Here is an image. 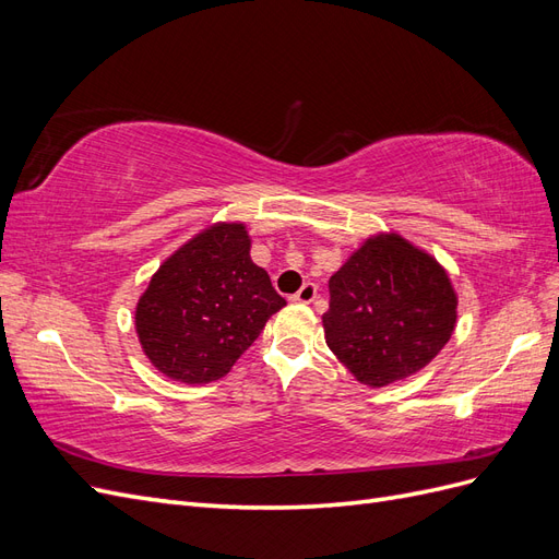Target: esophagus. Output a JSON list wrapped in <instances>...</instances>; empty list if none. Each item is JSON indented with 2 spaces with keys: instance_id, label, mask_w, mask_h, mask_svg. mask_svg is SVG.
<instances>
[{
  "instance_id": "34e87169",
  "label": "esophagus",
  "mask_w": 559,
  "mask_h": 559,
  "mask_svg": "<svg viewBox=\"0 0 559 559\" xmlns=\"http://www.w3.org/2000/svg\"><path fill=\"white\" fill-rule=\"evenodd\" d=\"M317 298V284L314 282H306L300 289L294 294L296 302H312Z\"/></svg>"
}]
</instances>
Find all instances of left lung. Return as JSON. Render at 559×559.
<instances>
[{"mask_svg":"<svg viewBox=\"0 0 559 559\" xmlns=\"http://www.w3.org/2000/svg\"><path fill=\"white\" fill-rule=\"evenodd\" d=\"M329 294L326 345L368 386L417 373L454 331L456 294L443 265L396 233L368 238Z\"/></svg>","mask_w":559,"mask_h":559,"instance_id":"8db88e82","label":"left lung"}]
</instances>
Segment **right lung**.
<instances>
[{
  "instance_id": "1",
  "label": "right lung",
  "mask_w": 559,
  "mask_h": 559,
  "mask_svg": "<svg viewBox=\"0 0 559 559\" xmlns=\"http://www.w3.org/2000/svg\"><path fill=\"white\" fill-rule=\"evenodd\" d=\"M249 247L245 224H214L151 277L134 329L148 361L167 378L186 384L224 378L286 306Z\"/></svg>"
}]
</instances>
